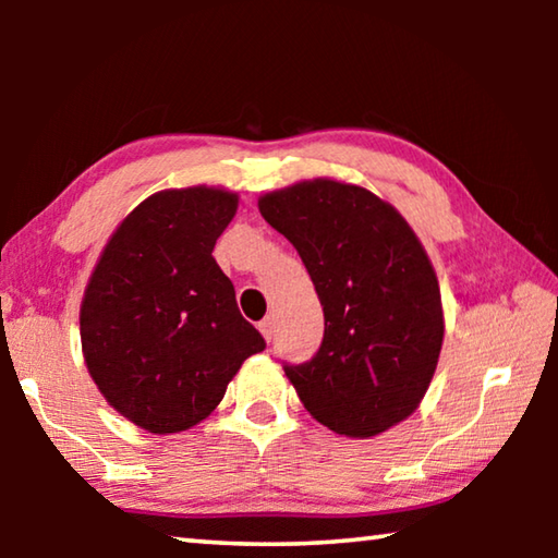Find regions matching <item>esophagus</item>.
<instances>
[{
  "label": "esophagus",
  "instance_id": "esophagus-1",
  "mask_svg": "<svg viewBox=\"0 0 558 558\" xmlns=\"http://www.w3.org/2000/svg\"><path fill=\"white\" fill-rule=\"evenodd\" d=\"M272 327H276V323H272V319L268 317V319H263V323L258 325V329H260V335L266 337V342H270L272 339Z\"/></svg>",
  "mask_w": 558,
  "mask_h": 558
}]
</instances>
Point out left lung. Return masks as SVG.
<instances>
[{"instance_id": "obj_1", "label": "left lung", "mask_w": 558, "mask_h": 558, "mask_svg": "<svg viewBox=\"0 0 558 558\" xmlns=\"http://www.w3.org/2000/svg\"><path fill=\"white\" fill-rule=\"evenodd\" d=\"M295 245L325 313V337L286 376L315 421L372 438L418 409L442 347L436 270L403 216L369 189L313 179L258 199Z\"/></svg>"}]
</instances>
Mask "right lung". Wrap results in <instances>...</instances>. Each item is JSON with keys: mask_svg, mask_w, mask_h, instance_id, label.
<instances>
[{"mask_svg": "<svg viewBox=\"0 0 558 558\" xmlns=\"http://www.w3.org/2000/svg\"><path fill=\"white\" fill-rule=\"evenodd\" d=\"M235 209L239 194L216 186L147 196L110 235L88 280V372L112 409L149 433L204 421L245 359L266 349L211 256Z\"/></svg>", "mask_w": 558, "mask_h": 558, "instance_id": "right-lung-1", "label": "right lung"}]
</instances>
